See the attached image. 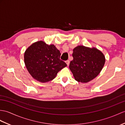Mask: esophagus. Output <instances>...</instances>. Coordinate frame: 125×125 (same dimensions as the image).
<instances>
[{
    "label": "esophagus",
    "instance_id": "1",
    "mask_svg": "<svg viewBox=\"0 0 125 125\" xmlns=\"http://www.w3.org/2000/svg\"><path fill=\"white\" fill-rule=\"evenodd\" d=\"M65 63H66V64H67V65L68 66V65H69V63H70V61H69V60H67V61H65Z\"/></svg>",
    "mask_w": 125,
    "mask_h": 125
}]
</instances>
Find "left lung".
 I'll return each mask as SVG.
<instances>
[{
	"label": "left lung",
	"mask_w": 125,
	"mask_h": 125,
	"mask_svg": "<svg viewBox=\"0 0 125 125\" xmlns=\"http://www.w3.org/2000/svg\"><path fill=\"white\" fill-rule=\"evenodd\" d=\"M72 56L69 68L75 80L81 83L89 82L96 77L105 61L103 54L98 49L83 46L75 47Z\"/></svg>",
	"instance_id": "8db88e82"
}]
</instances>
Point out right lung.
Returning <instances> with one entry per match:
<instances>
[{
	"label": "right lung",
	"mask_w": 125,
	"mask_h": 125,
	"mask_svg": "<svg viewBox=\"0 0 125 125\" xmlns=\"http://www.w3.org/2000/svg\"><path fill=\"white\" fill-rule=\"evenodd\" d=\"M61 53L54 45L37 42L24 53V63L28 71L34 79L46 83L54 79L61 70L67 66L60 60Z\"/></svg>",
	"instance_id": "obj_1"
}]
</instances>
